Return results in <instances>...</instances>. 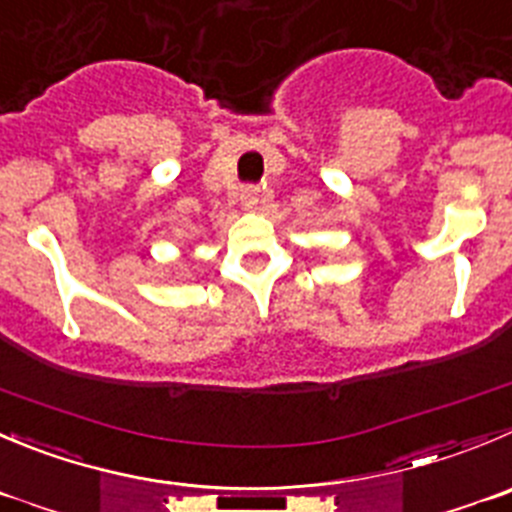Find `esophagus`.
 Masks as SVG:
<instances>
[{"label": "esophagus", "mask_w": 512, "mask_h": 512, "mask_svg": "<svg viewBox=\"0 0 512 512\" xmlns=\"http://www.w3.org/2000/svg\"><path fill=\"white\" fill-rule=\"evenodd\" d=\"M243 203H246V208L259 206V188H246L243 191Z\"/></svg>", "instance_id": "esophagus-1"}]
</instances>
